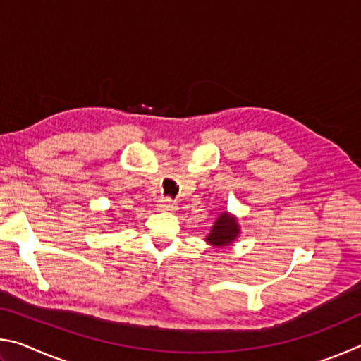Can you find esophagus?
Segmentation results:
<instances>
[{
	"mask_svg": "<svg viewBox=\"0 0 361 361\" xmlns=\"http://www.w3.org/2000/svg\"><path fill=\"white\" fill-rule=\"evenodd\" d=\"M157 209L161 212H175L176 209H178V205H176L175 200H172L170 197H164L159 200Z\"/></svg>",
	"mask_w": 361,
	"mask_h": 361,
	"instance_id": "1",
	"label": "esophagus"
}]
</instances>
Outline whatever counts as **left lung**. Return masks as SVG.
Segmentation results:
<instances>
[{
    "instance_id": "8db88e82",
    "label": "left lung",
    "mask_w": 361,
    "mask_h": 361,
    "mask_svg": "<svg viewBox=\"0 0 361 361\" xmlns=\"http://www.w3.org/2000/svg\"><path fill=\"white\" fill-rule=\"evenodd\" d=\"M237 234H239V224H237L235 218H232L228 212H224L215 221L210 235L207 237V242L215 247H224L229 245Z\"/></svg>"
}]
</instances>
